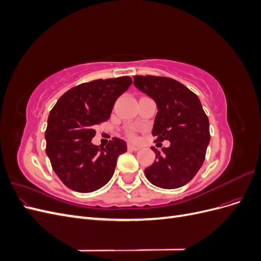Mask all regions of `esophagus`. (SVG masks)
Listing matches in <instances>:
<instances>
[{"label": "esophagus", "mask_w": 261, "mask_h": 261, "mask_svg": "<svg viewBox=\"0 0 261 261\" xmlns=\"http://www.w3.org/2000/svg\"><path fill=\"white\" fill-rule=\"evenodd\" d=\"M127 148H128L129 150H134V151H137V150H139V149H140V147H139V146L133 145V144H128V145H127Z\"/></svg>", "instance_id": "1"}]
</instances>
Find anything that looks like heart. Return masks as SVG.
<instances>
[{"label":"heart","instance_id":"1","mask_svg":"<svg viewBox=\"0 0 261 261\" xmlns=\"http://www.w3.org/2000/svg\"><path fill=\"white\" fill-rule=\"evenodd\" d=\"M128 136H129L130 138H135V130H134V129L128 130Z\"/></svg>","mask_w":261,"mask_h":261}]
</instances>
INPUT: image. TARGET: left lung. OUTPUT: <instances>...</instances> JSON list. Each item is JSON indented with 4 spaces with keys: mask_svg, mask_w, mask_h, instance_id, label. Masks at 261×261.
Wrapping results in <instances>:
<instances>
[{
    "mask_svg": "<svg viewBox=\"0 0 261 261\" xmlns=\"http://www.w3.org/2000/svg\"><path fill=\"white\" fill-rule=\"evenodd\" d=\"M134 85L156 105L152 135L169 140L162 151L151 149L155 161L145 170L154 186L174 189L184 186L199 171L210 141L209 120L201 102L186 86L168 77L135 76Z\"/></svg>",
    "mask_w": 261,
    "mask_h": 261,
    "instance_id": "obj_1",
    "label": "left lung"
}]
</instances>
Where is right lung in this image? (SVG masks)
I'll list each match as a JSON object with an SVG mask.
<instances>
[{
    "label": "right lung",
    "instance_id": "obj_1",
    "mask_svg": "<svg viewBox=\"0 0 261 261\" xmlns=\"http://www.w3.org/2000/svg\"><path fill=\"white\" fill-rule=\"evenodd\" d=\"M128 76L98 80L66 91L51 110L45 130L52 169L68 188L91 193L113 176L117 158L126 143L113 138L106 147L91 143L94 126L110 118L116 99L128 89Z\"/></svg>",
    "mask_w": 261,
    "mask_h": 261
}]
</instances>
